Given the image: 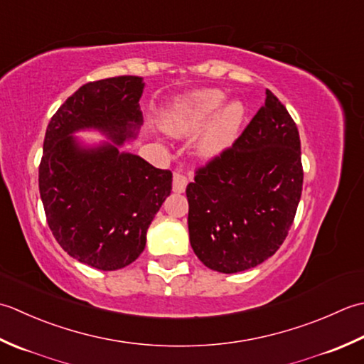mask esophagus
<instances>
[{
  "label": "esophagus",
  "instance_id": "34e87169",
  "mask_svg": "<svg viewBox=\"0 0 364 364\" xmlns=\"http://www.w3.org/2000/svg\"><path fill=\"white\" fill-rule=\"evenodd\" d=\"M188 179L181 173H174L173 176V191L174 193H183L185 188H187Z\"/></svg>",
  "mask_w": 364,
  "mask_h": 364
}]
</instances>
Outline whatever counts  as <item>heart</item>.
Here are the masks:
<instances>
[{
    "label": "heart",
    "instance_id": "obj_1",
    "mask_svg": "<svg viewBox=\"0 0 364 364\" xmlns=\"http://www.w3.org/2000/svg\"><path fill=\"white\" fill-rule=\"evenodd\" d=\"M226 95L218 89H204L177 100L166 116V130L176 136H187L201 130L225 105ZM213 121L207 125L198 141V155L213 160L231 147L245 119V107L240 102H229Z\"/></svg>",
    "mask_w": 364,
    "mask_h": 364
}]
</instances>
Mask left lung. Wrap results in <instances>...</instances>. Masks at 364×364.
I'll return each instance as SVG.
<instances>
[{
  "instance_id": "8db88e82",
  "label": "left lung",
  "mask_w": 364,
  "mask_h": 364,
  "mask_svg": "<svg viewBox=\"0 0 364 364\" xmlns=\"http://www.w3.org/2000/svg\"><path fill=\"white\" fill-rule=\"evenodd\" d=\"M264 107L232 147L187 185L188 232L205 267L237 273L277 253L294 223L303 187L299 130L267 89Z\"/></svg>"
}]
</instances>
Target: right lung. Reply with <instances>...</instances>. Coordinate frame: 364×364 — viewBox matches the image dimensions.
Returning a JSON list of instances; mask_svg holds the SVG:
<instances>
[{"label":"right lung","mask_w":364,"mask_h":364,"mask_svg":"<svg viewBox=\"0 0 364 364\" xmlns=\"http://www.w3.org/2000/svg\"><path fill=\"white\" fill-rule=\"evenodd\" d=\"M141 77L91 81L65 100L43 139L39 191L56 242L77 261L117 270L143 253L146 232L171 193L173 174L119 146L135 139L143 113ZM99 129L113 144L86 146L73 136Z\"/></svg>","instance_id":"obj_1"}]
</instances>
